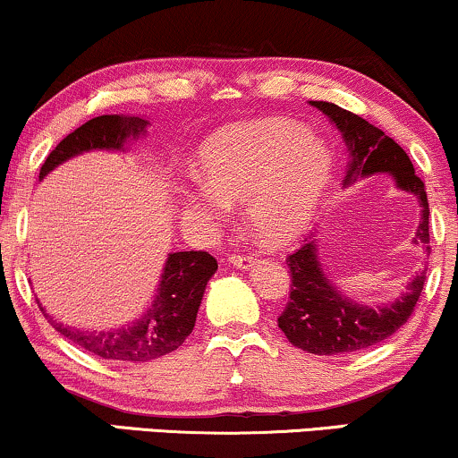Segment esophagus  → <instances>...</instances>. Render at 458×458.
I'll use <instances>...</instances> for the list:
<instances>
[{"label": "esophagus", "instance_id": "esophagus-1", "mask_svg": "<svg viewBox=\"0 0 458 458\" xmlns=\"http://www.w3.org/2000/svg\"><path fill=\"white\" fill-rule=\"evenodd\" d=\"M228 262L236 266V268H249V266H251V258L241 256V253H233V256L228 258Z\"/></svg>", "mask_w": 458, "mask_h": 458}]
</instances>
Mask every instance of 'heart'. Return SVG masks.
<instances>
[{
	"label": "heart",
	"instance_id": "heart-1",
	"mask_svg": "<svg viewBox=\"0 0 458 458\" xmlns=\"http://www.w3.org/2000/svg\"><path fill=\"white\" fill-rule=\"evenodd\" d=\"M199 188L186 194V216L222 222L247 202V222L272 245L302 233L329 182L327 148L302 126L256 120L228 126L202 143Z\"/></svg>",
	"mask_w": 458,
	"mask_h": 458
}]
</instances>
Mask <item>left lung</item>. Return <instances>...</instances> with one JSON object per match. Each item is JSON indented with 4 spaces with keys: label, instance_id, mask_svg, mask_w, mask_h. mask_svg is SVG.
Here are the masks:
<instances>
[{
    "label": "left lung",
    "instance_id": "8db88e82",
    "mask_svg": "<svg viewBox=\"0 0 458 458\" xmlns=\"http://www.w3.org/2000/svg\"><path fill=\"white\" fill-rule=\"evenodd\" d=\"M321 109L335 129L343 132L349 148V165L343 186H351L359 177L374 173H389L395 186L403 192L414 194L420 202V224L414 242H429V202L425 183L414 173L408 154L386 137L378 126L359 118L357 114L334 106L327 101H310ZM317 239L304 242L287 256V268L292 272L289 302L279 317L281 332L298 349L312 355H349L374 346L389 338L410 319L419 302L425 272L410 283V289L393 304L363 306L352 302L327 279L317 258ZM429 251V245H427Z\"/></svg>",
    "mask_w": 458,
    "mask_h": 458
}]
</instances>
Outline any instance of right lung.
I'll return each mask as SVG.
<instances>
[{
    "instance_id": "obj_1",
    "label": "right lung",
    "mask_w": 458,
    "mask_h": 458,
    "mask_svg": "<svg viewBox=\"0 0 458 458\" xmlns=\"http://www.w3.org/2000/svg\"><path fill=\"white\" fill-rule=\"evenodd\" d=\"M148 120L139 115H97L89 123L75 129L48 154L39 169L44 179L55 166L73 158V156L90 152V149H124L129 139L146 135ZM217 270V259L207 251H177L166 258L162 270L158 293L152 309H148L141 319L132 326L106 332H89L75 329L48 317L56 332L82 346L84 351L101 359H114L124 363L152 361L162 355L177 351L183 340L192 334L202 293L207 283ZM39 310L42 304L38 302Z\"/></svg>"
}]
</instances>
